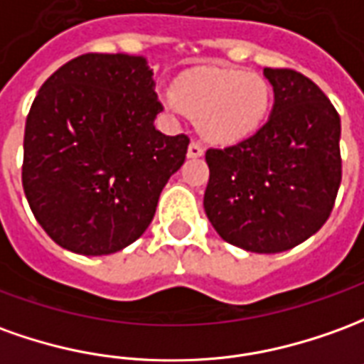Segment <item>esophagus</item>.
<instances>
[{"label": "esophagus", "instance_id": "obj_1", "mask_svg": "<svg viewBox=\"0 0 364 364\" xmlns=\"http://www.w3.org/2000/svg\"><path fill=\"white\" fill-rule=\"evenodd\" d=\"M205 154V147L200 146L199 141H191L189 149H187V156L189 157H200Z\"/></svg>", "mask_w": 364, "mask_h": 364}]
</instances>
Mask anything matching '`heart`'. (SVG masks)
Listing matches in <instances>:
<instances>
[{
	"mask_svg": "<svg viewBox=\"0 0 364 364\" xmlns=\"http://www.w3.org/2000/svg\"><path fill=\"white\" fill-rule=\"evenodd\" d=\"M165 96L167 108L189 112L210 141L235 144L260 128L270 108V86L264 76L235 68L203 67L183 75Z\"/></svg>",
	"mask_w": 364,
	"mask_h": 364,
	"instance_id": "heart-1",
	"label": "heart"
}]
</instances>
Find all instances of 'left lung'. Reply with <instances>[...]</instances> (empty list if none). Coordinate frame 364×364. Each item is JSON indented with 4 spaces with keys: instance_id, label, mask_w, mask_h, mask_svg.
<instances>
[{
    "instance_id": "1",
    "label": "left lung",
    "mask_w": 364,
    "mask_h": 364,
    "mask_svg": "<svg viewBox=\"0 0 364 364\" xmlns=\"http://www.w3.org/2000/svg\"><path fill=\"white\" fill-rule=\"evenodd\" d=\"M270 118L254 136L207 149L205 213L218 236L258 254L289 250L331 215L341 185V120L307 76L264 68Z\"/></svg>"
}]
</instances>
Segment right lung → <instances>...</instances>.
Listing matches in <instances>:
<instances>
[{"instance_id":"obj_1","label":"right lung","mask_w":364,"mask_h":364,"mask_svg":"<svg viewBox=\"0 0 364 364\" xmlns=\"http://www.w3.org/2000/svg\"><path fill=\"white\" fill-rule=\"evenodd\" d=\"M144 57L88 53L45 80L23 139V189L43 230L85 256L136 242L189 138L165 136Z\"/></svg>"}]
</instances>
